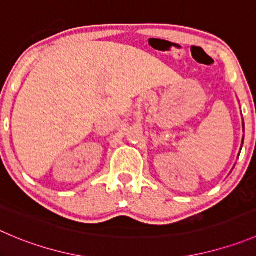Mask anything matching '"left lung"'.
Here are the masks:
<instances>
[{"mask_svg":"<svg viewBox=\"0 0 256 256\" xmlns=\"http://www.w3.org/2000/svg\"><path fill=\"white\" fill-rule=\"evenodd\" d=\"M242 130L245 131V125H244V121H242ZM242 142H244V138H242Z\"/></svg>","mask_w":256,"mask_h":256,"instance_id":"1","label":"left lung"}]
</instances>
